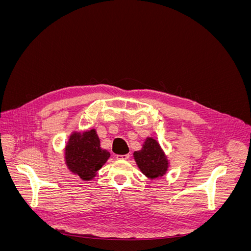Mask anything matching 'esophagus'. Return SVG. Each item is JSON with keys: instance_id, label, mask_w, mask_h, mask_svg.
I'll return each mask as SVG.
<instances>
[{"instance_id": "34e87169", "label": "esophagus", "mask_w": 251, "mask_h": 251, "mask_svg": "<svg viewBox=\"0 0 251 251\" xmlns=\"http://www.w3.org/2000/svg\"><path fill=\"white\" fill-rule=\"evenodd\" d=\"M130 158V154H126V155H116V159L118 160H126V159Z\"/></svg>"}]
</instances>
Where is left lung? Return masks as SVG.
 I'll return each instance as SVG.
<instances>
[{"label": "left lung", "mask_w": 251, "mask_h": 251, "mask_svg": "<svg viewBox=\"0 0 251 251\" xmlns=\"http://www.w3.org/2000/svg\"><path fill=\"white\" fill-rule=\"evenodd\" d=\"M134 159L142 174L150 179L162 177L169 169V160L160 144L151 137L146 139L140 151H134Z\"/></svg>", "instance_id": "1"}]
</instances>
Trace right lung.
Here are the masks:
<instances>
[{
  "label": "right lung",
  "mask_w": 251,
  "mask_h": 251,
  "mask_svg": "<svg viewBox=\"0 0 251 251\" xmlns=\"http://www.w3.org/2000/svg\"><path fill=\"white\" fill-rule=\"evenodd\" d=\"M109 157V151L100 148V141L94 128L83 133L74 132L65 148L68 169L86 181L96 176Z\"/></svg>",
  "instance_id": "1"
}]
</instances>
